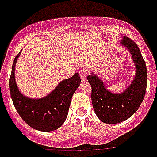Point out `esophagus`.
I'll return each mask as SVG.
<instances>
[{
  "instance_id": "obj_1",
  "label": "esophagus",
  "mask_w": 157,
  "mask_h": 157,
  "mask_svg": "<svg viewBox=\"0 0 157 157\" xmlns=\"http://www.w3.org/2000/svg\"><path fill=\"white\" fill-rule=\"evenodd\" d=\"M80 76H81V81H84L86 80V77H87V74H86V71L85 70H81L80 71Z\"/></svg>"
}]
</instances>
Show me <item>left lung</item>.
<instances>
[{
  "label": "left lung",
  "mask_w": 157,
  "mask_h": 157,
  "mask_svg": "<svg viewBox=\"0 0 157 157\" xmlns=\"http://www.w3.org/2000/svg\"><path fill=\"white\" fill-rule=\"evenodd\" d=\"M121 44L129 50L136 67L134 80L123 93L110 92L97 75L92 73L87 76L92 87L94 110L99 120L106 124H117L129 119L139 109L146 94L147 72L139 46L127 36H124Z\"/></svg>",
  "instance_id": "8db88e82"
}]
</instances>
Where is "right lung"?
I'll return each instance as SVG.
<instances>
[{"label": "right lung", "mask_w": 157, "mask_h": 157, "mask_svg": "<svg viewBox=\"0 0 157 157\" xmlns=\"http://www.w3.org/2000/svg\"><path fill=\"white\" fill-rule=\"evenodd\" d=\"M20 52L13 60L10 83V92L15 109L21 118L32 128L40 131H53L65 121L74 92L81 84L78 72L62 81L45 98L33 99L19 92L14 79L15 64Z\"/></svg>", "instance_id": "right-lung-1"}]
</instances>
